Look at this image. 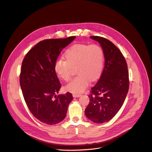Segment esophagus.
<instances>
[{
	"mask_svg": "<svg viewBox=\"0 0 152 152\" xmlns=\"http://www.w3.org/2000/svg\"><path fill=\"white\" fill-rule=\"evenodd\" d=\"M72 96H73V97H74L77 98V97H80V96H81V94H72Z\"/></svg>",
	"mask_w": 152,
	"mask_h": 152,
	"instance_id": "34e87169",
	"label": "esophagus"
}]
</instances>
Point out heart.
<instances>
[{"label": "heart", "mask_w": 152, "mask_h": 152, "mask_svg": "<svg viewBox=\"0 0 152 152\" xmlns=\"http://www.w3.org/2000/svg\"><path fill=\"white\" fill-rule=\"evenodd\" d=\"M66 60H58L55 65L57 75L65 81L71 79L76 68L78 74L66 86V91L80 93L85 90L89 81H94L100 75L104 63V52L98 44H77L65 52Z\"/></svg>", "instance_id": "obj_1"}]
</instances>
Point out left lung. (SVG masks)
Wrapping results in <instances>:
<instances>
[{"label":"left lung","mask_w":152,"mask_h":152,"mask_svg":"<svg viewBox=\"0 0 152 152\" xmlns=\"http://www.w3.org/2000/svg\"><path fill=\"white\" fill-rule=\"evenodd\" d=\"M90 37L101 45L104 66L100 79L91 88L85 112L91 121L102 124L112 119L122 107L129 89V76L125 57L111 41L98 36Z\"/></svg>","instance_id":"8db88e82"}]
</instances>
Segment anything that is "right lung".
<instances>
[{
    "label": "right lung",
    "mask_w": 152,
    "mask_h": 152,
    "mask_svg": "<svg viewBox=\"0 0 152 152\" xmlns=\"http://www.w3.org/2000/svg\"><path fill=\"white\" fill-rule=\"evenodd\" d=\"M75 38L42 40L23 60L19 76L23 96L31 114L44 124L54 125L62 121L73 99L70 92L56 96L61 83L55 65L61 51Z\"/></svg>",
    "instance_id": "1"
}]
</instances>
